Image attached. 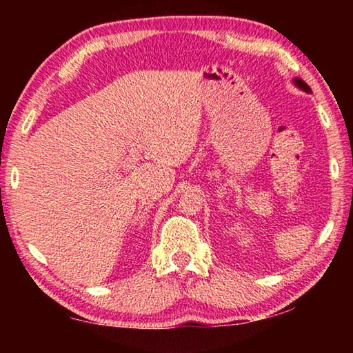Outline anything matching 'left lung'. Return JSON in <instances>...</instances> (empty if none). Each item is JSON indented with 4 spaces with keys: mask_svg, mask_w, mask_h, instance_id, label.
<instances>
[{
    "mask_svg": "<svg viewBox=\"0 0 353 353\" xmlns=\"http://www.w3.org/2000/svg\"><path fill=\"white\" fill-rule=\"evenodd\" d=\"M294 83L296 85L301 88V90H303V92H307V93H312V88H310L305 82H303L302 79H294Z\"/></svg>",
    "mask_w": 353,
    "mask_h": 353,
    "instance_id": "obj_1",
    "label": "left lung"
}]
</instances>
